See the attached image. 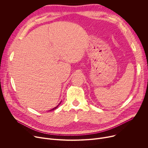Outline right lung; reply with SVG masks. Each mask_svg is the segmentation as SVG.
I'll use <instances>...</instances> for the list:
<instances>
[{
	"instance_id": "right-lung-1",
	"label": "right lung",
	"mask_w": 148,
	"mask_h": 148,
	"mask_svg": "<svg viewBox=\"0 0 148 148\" xmlns=\"http://www.w3.org/2000/svg\"><path fill=\"white\" fill-rule=\"evenodd\" d=\"M60 104V103H59V104ZM59 104H58V106H56V107H54V108H52V109H51V110H49V111H51V110H54V109H56V108H57V107H58V106H59Z\"/></svg>"
}]
</instances>
